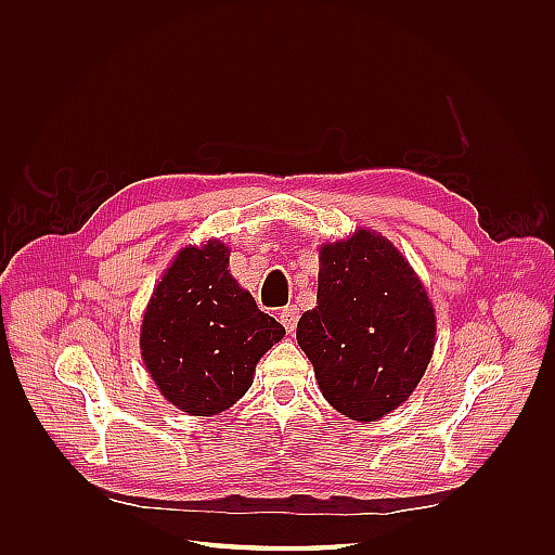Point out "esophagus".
Here are the masks:
<instances>
[{"instance_id": "34e87169", "label": "esophagus", "mask_w": 555, "mask_h": 555, "mask_svg": "<svg viewBox=\"0 0 555 555\" xmlns=\"http://www.w3.org/2000/svg\"><path fill=\"white\" fill-rule=\"evenodd\" d=\"M280 322H282V326L287 328L289 333L296 328V324H298V308L296 306H287V308H282L280 310Z\"/></svg>"}]
</instances>
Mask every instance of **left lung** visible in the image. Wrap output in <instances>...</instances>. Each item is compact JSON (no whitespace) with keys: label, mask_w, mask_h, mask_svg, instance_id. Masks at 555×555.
Wrapping results in <instances>:
<instances>
[{"label":"left lung","mask_w":555,"mask_h":555,"mask_svg":"<svg viewBox=\"0 0 555 555\" xmlns=\"http://www.w3.org/2000/svg\"><path fill=\"white\" fill-rule=\"evenodd\" d=\"M296 340L324 398L354 422H377L422 382L435 347V310L391 241L357 229L319 249L317 306Z\"/></svg>","instance_id":"1"}]
</instances>
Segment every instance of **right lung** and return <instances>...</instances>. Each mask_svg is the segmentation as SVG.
Wrapping results in <instances>:
<instances>
[{
  "instance_id": "right-lung-1",
  "label": "right lung",
  "mask_w": 555,
  "mask_h": 555,
  "mask_svg": "<svg viewBox=\"0 0 555 555\" xmlns=\"http://www.w3.org/2000/svg\"><path fill=\"white\" fill-rule=\"evenodd\" d=\"M284 338L229 273V247H182L141 324V357L162 396L192 416L220 414L251 386L259 359Z\"/></svg>"
}]
</instances>
